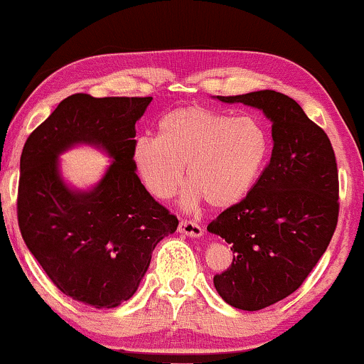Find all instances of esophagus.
Segmentation results:
<instances>
[{
  "instance_id": "obj_1",
  "label": "esophagus",
  "mask_w": 364,
  "mask_h": 364,
  "mask_svg": "<svg viewBox=\"0 0 364 364\" xmlns=\"http://www.w3.org/2000/svg\"><path fill=\"white\" fill-rule=\"evenodd\" d=\"M179 233L188 235V237H193V238H198V237H202L203 230L198 223L188 221V219H183V221L179 223Z\"/></svg>"
}]
</instances>
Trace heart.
<instances>
[{
	"instance_id": "b5f03b06",
	"label": "heart",
	"mask_w": 364,
	"mask_h": 364,
	"mask_svg": "<svg viewBox=\"0 0 364 364\" xmlns=\"http://www.w3.org/2000/svg\"><path fill=\"white\" fill-rule=\"evenodd\" d=\"M269 146V134L259 119L191 103L162 115L157 138H138L133 162L145 188L159 200L178 193L186 166L190 188L185 205L191 209L207 200L215 209H228L252 191Z\"/></svg>"
}]
</instances>
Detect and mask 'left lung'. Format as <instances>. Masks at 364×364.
<instances>
[{
	"instance_id": "8db88e82",
	"label": "left lung",
	"mask_w": 364,
	"mask_h": 364,
	"mask_svg": "<svg viewBox=\"0 0 364 364\" xmlns=\"http://www.w3.org/2000/svg\"><path fill=\"white\" fill-rule=\"evenodd\" d=\"M261 109L273 122V154L240 203L207 230L231 245L233 262L214 277L230 306L259 311L294 294L309 277L338 221V171L325 131L278 91L218 97Z\"/></svg>"
}]
</instances>
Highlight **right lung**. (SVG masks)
I'll use <instances>...</instances> for the list:
<instances>
[{"label":"right lung","instance_id":"add662e5","mask_svg":"<svg viewBox=\"0 0 364 364\" xmlns=\"http://www.w3.org/2000/svg\"><path fill=\"white\" fill-rule=\"evenodd\" d=\"M150 102L70 95L20 155L17 219L27 249L60 292L98 309L133 297L155 245L178 228L134 173V124ZM77 142L102 146L114 161L90 192L70 191L58 174V155Z\"/></svg>","mask_w":364,"mask_h":364}]
</instances>
